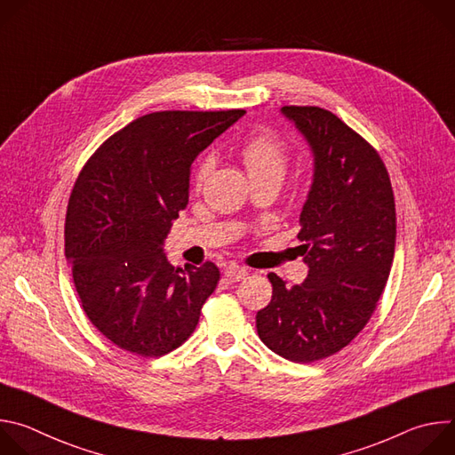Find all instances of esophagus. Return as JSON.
Returning a JSON list of instances; mask_svg holds the SVG:
<instances>
[{"mask_svg":"<svg viewBox=\"0 0 455 455\" xmlns=\"http://www.w3.org/2000/svg\"><path fill=\"white\" fill-rule=\"evenodd\" d=\"M223 274H225V277H227L228 281L235 283V281H243V279H246L248 270H246V268H243V267H237V265H228V267L223 270Z\"/></svg>","mask_w":455,"mask_h":455,"instance_id":"obj_1","label":"esophagus"}]
</instances>
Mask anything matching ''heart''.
Instances as JSON below:
<instances>
[{
  "instance_id": "1",
  "label": "heart",
  "mask_w": 455,
  "mask_h": 455,
  "mask_svg": "<svg viewBox=\"0 0 455 455\" xmlns=\"http://www.w3.org/2000/svg\"><path fill=\"white\" fill-rule=\"evenodd\" d=\"M239 158L251 181H277L286 174L288 149L281 137L272 132H257L239 148ZM214 169L212 156H202L192 171L194 190H202Z\"/></svg>"
}]
</instances>
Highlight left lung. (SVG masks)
<instances>
[{
    "instance_id": "8db88e82",
    "label": "left lung",
    "mask_w": 455,
    "mask_h": 455,
    "mask_svg": "<svg viewBox=\"0 0 455 455\" xmlns=\"http://www.w3.org/2000/svg\"><path fill=\"white\" fill-rule=\"evenodd\" d=\"M281 111L313 153L297 235L309 272L295 286L268 274L272 300L255 326L268 349L309 363L346 347L376 309L395 259L396 207L378 151L337 115L316 106Z\"/></svg>"
}]
</instances>
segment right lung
Returning a JSON list of instances; mask_svg holds the SVG:
<instances>
[{"instance_id":"add662e5","label":"right lung","mask_w":455,"mask_h":455,"mask_svg":"<svg viewBox=\"0 0 455 455\" xmlns=\"http://www.w3.org/2000/svg\"><path fill=\"white\" fill-rule=\"evenodd\" d=\"M243 115L149 113L109 137L83 167L68 202L64 253L84 313L120 349L156 358L196 330L220 268L209 261L174 268L162 244L188 204L192 162Z\"/></svg>"}]
</instances>
